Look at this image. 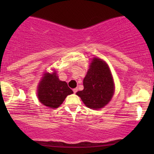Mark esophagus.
<instances>
[{"label":"esophagus","mask_w":154,"mask_h":154,"mask_svg":"<svg viewBox=\"0 0 154 154\" xmlns=\"http://www.w3.org/2000/svg\"><path fill=\"white\" fill-rule=\"evenodd\" d=\"M77 91H78V89H77V88H74V89H73V92H74V93H77Z\"/></svg>","instance_id":"esophagus-1"}]
</instances>
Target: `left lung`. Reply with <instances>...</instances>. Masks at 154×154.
<instances>
[{
	"label": "left lung",
	"instance_id": "8db88e82",
	"mask_svg": "<svg viewBox=\"0 0 154 154\" xmlns=\"http://www.w3.org/2000/svg\"><path fill=\"white\" fill-rule=\"evenodd\" d=\"M84 89L77 95L90 109H98L110 101L114 92V85L110 69L103 60L93 59L83 80Z\"/></svg>",
	"mask_w": 154,
	"mask_h": 154
}]
</instances>
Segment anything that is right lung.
Segmentation results:
<instances>
[{"instance_id": "1", "label": "right lung", "mask_w": 154, "mask_h": 154, "mask_svg": "<svg viewBox=\"0 0 154 154\" xmlns=\"http://www.w3.org/2000/svg\"><path fill=\"white\" fill-rule=\"evenodd\" d=\"M72 93L73 91L68 87L67 83L59 80L56 72L45 73L38 89L39 100L51 109L59 107L67 95Z\"/></svg>"}]
</instances>
